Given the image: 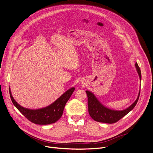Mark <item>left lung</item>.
<instances>
[{
  "label": "left lung",
  "mask_w": 153,
  "mask_h": 153,
  "mask_svg": "<svg viewBox=\"0 0 153 153\" xmlns=\"http://www.w3.org/2000/svg\"><path fill=\"white\" fill-rule=\"evenodd\" d=\"M135 68L138 73V75L141 81V73L140 68H139L138 64H135ZM86 94L88 95V111L91 117L94 121L104 123L108 124H112L118 121L119 119L123 118L126 114L134 109L136 105L140 94V89H139L138 96L136 101L132 103L128 108L123 110H114L109 109L104 106L99 101L96 96L91 91H86Z\"/></svg>",
  "instance_id": "obj_1"
}]
</instances>
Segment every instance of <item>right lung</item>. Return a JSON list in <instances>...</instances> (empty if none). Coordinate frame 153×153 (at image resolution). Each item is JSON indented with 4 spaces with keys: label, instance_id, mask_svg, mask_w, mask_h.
I'll return each instance as SVG.
<instances>
[{
    "label": "right lung",
    "instance_id": "add662e5",
    "mask_svg": "<svg viewBox=\"0 0 153 153\" xmlns=\"http://www.w3.org/2000/svg\"><path fill=\"white\" fill-rule=\"evenodd\" d=\"M74 89V87L70 88L49 105L38 109H30L22 107L13 97L10 88L9 93L13 104L28 120L36 124L46 125L54 123L61 118L63 114L65 105Z\"/></svg>",
    "mask_w": 153,
    "mask_h": 153
}]
</instances>
